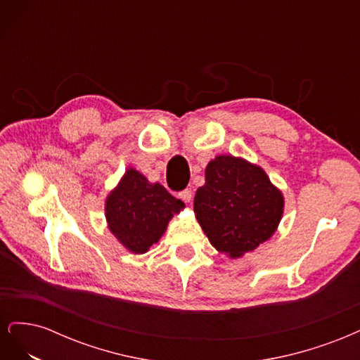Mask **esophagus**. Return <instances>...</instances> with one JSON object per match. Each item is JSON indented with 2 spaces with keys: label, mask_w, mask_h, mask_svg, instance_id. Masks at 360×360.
Here are the masks:
<instances>
[{
  "label": "esophagus",
  "mask_w": 360,
  "mask_h": 360,
  "mask_svg": "<svg viewBox=\"0 0 360 360\" xmlns=\"http://www.w3.org/2000/svg\"><path fill=\"white\" fill-rule=\"evenodd\" d=\"M179 197L184 201V202H191L192 201V192L189 189H184L179 193Z\"/></svg>",
  "instance_id": "1"
}]
</instances>
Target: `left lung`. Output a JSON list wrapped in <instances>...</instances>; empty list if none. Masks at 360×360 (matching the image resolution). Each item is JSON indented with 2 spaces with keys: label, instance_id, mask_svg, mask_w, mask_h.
<instances>
[{
  "label": "left lung",
  "instance_id": "1",
  "mask_svg": "<svg viewBox=\"0 0 360 360\" xmlns=\"http://www.w3.org/2000/svg\"><path fill=\"white\" fill-rule=\"evenodd\" d=\"M284 193L266 171L243 158L219 155L205 167L193 212L213 248L240 258L275 234L284 214Z\"/></svg>",
  "mask_w": 360,
  "mask_h": 360
}]
</instances>
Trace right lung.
<instances>
[{
  "instance_id": "1",
  "label": "right lung",
  "mask_w": 360,
  "mask_h": 360,
  "mask_svg": "<svg viewBox=\"0 0 360 360\" xmlns=\"http://www.w3.org/2000/svg\"><path fill=\"white\" fill-rule=\"evenodd\" d=\"M181 200L144 174L127 168L105 200V217L112 236L129 252L146 254L160 240L174 214L184 209Z\"/></svg>"
}]
</instances>
